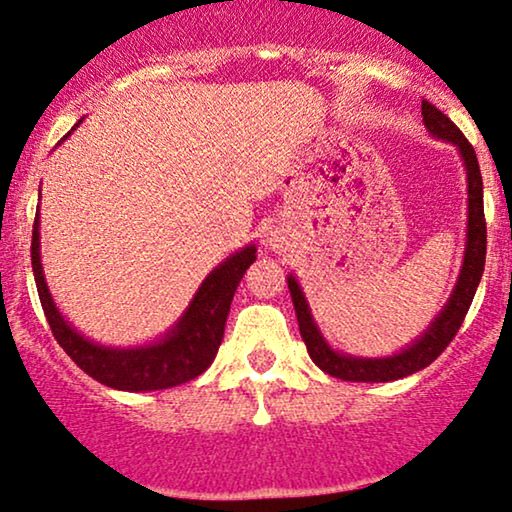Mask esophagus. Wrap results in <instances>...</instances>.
I'll return each instance as SVG.
<instances>
[{"label": "esophagus", "instance_id": "obj_1", "mask_svg": "<svg viewBox=\"0 0 512 512\" xmlns=\"http://www.w3.org/2000/svg\"><path fill=\"white\" fill-rule=\"evenodd\" d=\"M269 245L278 252H283L285 248H288V234H285V229H274L269 234Z\"/></svg>", "mask_w": 512, "mask_h": 512}]
</instances>
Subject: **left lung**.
<instances>
[{"instance_id":"obj_1","label":"left lung","mask_w":512,"mask_h":512,"mask_svg":"<svg viewBox=\"0 0 512 512\" xmlns=\"http://www.w3.org/2000/svg\"><path fill=\"white\" fill-rule=\"evenodd\" d=\"M421 114H424V126L431 138L449 142L456 147V154L466 170V192H468V213H466V245H463V260L459 276L452 288V295L438 311L428 327L417 339H412L405 349L391 353V356H353V353H344L332 349L323 332L313 318L309 299H306L302 285H299L297 276L288 274V288L292 304H295L299 332L306 344V351L313 363L330 377L344 379V381H395L410 377V374L424 370L447 349L456 332L466 318L473 302L475 290H478L482 271H485V255H487V224H485V201H482V175L480 163L475 156V149L470 142L463 138V133L449 121L438 107L431 105L428 100H421Z\"/></svg>"}]
</instances>
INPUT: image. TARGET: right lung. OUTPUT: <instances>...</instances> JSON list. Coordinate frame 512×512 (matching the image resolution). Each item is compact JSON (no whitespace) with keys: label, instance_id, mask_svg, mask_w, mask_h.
Here are the masks:
<instances>
[{"label":"right lung","instance_id":"right-lung-1","mask_svg":"<svg viewBox=\"0 0 512 512\" xmlns=\"http://www.w3.org/2000/svg\"><path fill=\"white\" fill-rule=\"evenodd\" d=\"M81 121L84 119H79V124ZM79 124H74L72 131L60 142L70 138ZM39 196H42V192H39ZM39 227H42V222H39L37 206L32 229V271L39 299H42V309L53 330V337L58 339L67 356L88 377L109 388H117V391L147 393L187 384L189 379L199 377L201 372L208 370L217 356V349H220L224 323H227L229 306L238 283H241L245 269L257 260L255 243L243 245L241 250L231 252L227 260L217 264L203 278L192 302L182 311V316L161 337L145 344L112 346L86 337L56 306L42 267V234H39Z\"/></svg>","mask_w":512,"mask_h":512}]
</instances>
